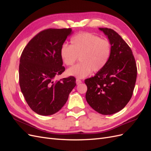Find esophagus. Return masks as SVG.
Instances as JSON below:
<instances>
[{"label": "esophagus", "instance_id": "1", "mask_svg": "<svg viewBox=\"0 0 151 151\" xmlns=\"http://www.w3.org/2000/svg\"><path fill=\"white\" fill-rule=\"evenodd\" d=\"M82 83V81H81V80H80V79H76V84L78 85V84H81Z\"/></svg>", "mask_w": 151, "mask_h": 151}]
</instances>
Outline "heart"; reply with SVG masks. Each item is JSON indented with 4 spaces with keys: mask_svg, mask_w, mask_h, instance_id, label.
I'll list each match as a JSON object with an SVG mask.
<instances>
[{
    "mask_svg": "<svg viewBox=\"0 0 151 151\" xmlns=\"http://www.w3.org/2000/svg\"><path fill=\"white\" fill-rule=\"evenodd\" d=\"M111 46L106 39L88 32H81L70 39V46L62 45L60 56L67 66L74 64L77 58L80 63L67 70L68 76L83 79L92 72H98L106 66L110 58Z\"/></svg>",
    "mask_w": 151,
    "mask_h": 151,
    "instance_id": "obj_1",
    "label": "heart"
}]
</instances>
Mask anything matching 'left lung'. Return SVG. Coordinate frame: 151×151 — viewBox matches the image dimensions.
<instances>
[{
    "mask_svg": "<svg viewBox=\"0 0 151 151\" xmlns=\"http://www.w3.org/2000/svg\"><path fill=\"white\" fill-rule=\"evenodd\" d=\"M111 46L109 60L94 77L85 80L86 99L90 106L102 115L120 111L130 100L137 79V65L129 45L114 30L99 28Z\"/></svg>",
    "mask_w": 151,
    "mask_h": 151,
    "instance_id": "8db88e82",
    "label": "left lung"
}]
</instances>
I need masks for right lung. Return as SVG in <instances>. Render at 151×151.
Returning <instances> with one entry per match:
<instances>
[{"label":"right lung","instance_id":"right-lung-1","mask_svg":"<svg viewBox=\"0 0 151 151\" xmlns=\"http://www.w3.org/2000/svg\"><path fill=\"white\" fill-rule=\"evenodd\" d=\"M71 33V28L45 29L32 38L22 52L19 67L21 92L30 108L40 115L60 110L76 86L73 76L54 81L65 71L60 50Z\"/></svg>","mask_w":151,"mask_h":151}]
</instances>
